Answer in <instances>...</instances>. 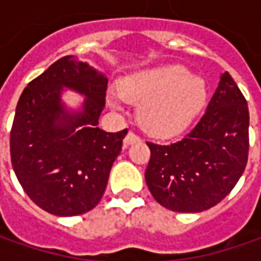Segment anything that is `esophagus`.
<instances>
[{"label": "esophagus", "instance_id": "1", "mask_svg": "<svg viewBox=\"0 0 261 261\" xmlns=\"http://www.w3.org/2000/svg\"><path fill=\"white\" fill-rule=\"evenodd\" d=\"M141 141V138L136 135V134H134V132H129L127 135H126V138L123 139V145L125 146H129L132 145V144H136V142H139Z\"/></svg>", "mask_w": 261, "mask_h": 261}]
</instances>
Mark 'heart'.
Segmentation results:
<instances>
[{
    "instance_id": "b5f03b06",
    "label": "heart",
    "mask_w": 261,
    "mask_h": 261,
    "mask_svg": "<svg viewBox=\"0 0 261 261\" xmlns=\"http://www.w3.org/2000/svg\"><path fill=\"white\" fill-rule=\"evenodd\" d=\"M120 109L126 101H141L138 115L148 132L173 136L190 125L207 101V86L181 65H163L138 71L122 80L120 90L109 94Z\"/></svg>"
}]
</instances>
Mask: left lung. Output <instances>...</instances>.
<instances>
[{
  "label": "left lung",
  "mask_w": 261,
  "mask_h": 261,
  "mask_svg": "<svg viewBox=\"0 0 261 261\" xmlns=\"http://www.w3.org/2000/svg\"><path fill=\"white\" fill-rule=\"evenodd\" d=\"M248 106L225 72L205 115L180 141L146 142L145 180L156 202L174 212H202L218 205L243 175L248 160Z\"/></svg>",
  "instance_id": "obj_1"
}]
</instances>
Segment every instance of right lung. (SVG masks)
Listing matches in <instances>:
<instances>
[{
	"mask_svg": "<svg viewBox=\"0 0 261 261\" xmlns=\"http://www.w3.org/2000/svg\"><path fill=\"white\" fill-rule=\"evenodd\" d=\"M62 86L86 95L83 112L69 115L63 109ZM106 90L103 74L64 56L20 95L10 134L11 164L27 196L52 215H83L105 195L127 134L98 127Z\"/></svg>",
	"mask_w": 261,
	"mask_h": 261,
	"instance_id": "right-lung-1",
	"label": "right lung"
}]
</instances>
